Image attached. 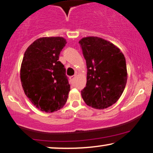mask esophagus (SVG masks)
Wrapping results in <instances>:
<instances>
[{
	"label": "esophagus",
	"instance_id": "1",
	"mask_svg": "<svg viewBox=\"0 0 153 153\" xmlns=\"http://www.w3.org/2000/svg\"><path fill=\"white\" fill-rule=\"evenodd\" d=\"M76 75H74V76H71L70 77V80L71 81H74V79L75 78H76Z\"/></svg>",
	"mask_w": 153,
	"mask_h": 153
}]
</instances>
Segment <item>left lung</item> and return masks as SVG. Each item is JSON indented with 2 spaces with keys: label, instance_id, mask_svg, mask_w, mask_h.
<instances>
[{
  "label": "left lung",
  "instance_id": "obj_1",
  "mask_svg": "<svg viewBox=\"0 0 153 153\" xmlns=\"http://www.w3.org/2000/svg\"><path fill=\"white\" fill-rule=\"evenodd\" d=\"M86 61V86L81 91L85 104L97 109L109 107L118 101L126 85L125 56L114 45L97 37L79 42Z\"/></svg>",
  "mask_w": 153,
  "mask_h": 153
}]
</instances>
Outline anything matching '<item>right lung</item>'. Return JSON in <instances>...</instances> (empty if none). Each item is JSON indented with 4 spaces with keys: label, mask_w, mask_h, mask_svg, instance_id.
I'll use <instances>...</instances> for the list:
<instances>
[{
    "label": "right lung",
    "mask_w": 153,
    "mask_h": 153,
    "mask_svg": "<svg viewBox=\"0 0 153 153\" xmlns=\"http://www.w3.org/2000/svg\"><path fill=\"white\" fill-rule=\"evenodd\" d=\"M66 44L63 37H42L24 53L20 72L23 89L33 105L42 111H56L68 100L70 85L63 64L58 61Z\"/></svg>",
    "instance_id": "1"
}]
</instances>
